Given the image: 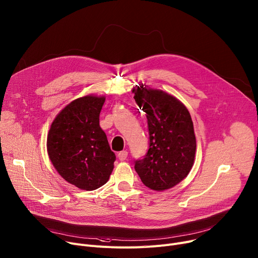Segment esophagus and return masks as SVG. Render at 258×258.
<instances>
[{"mask_svg":"<svg viewBox=\"0 0 258 258\" xmlns=\"http://www.w3.org/2000/svg\"><path fill=\"white\" fill-rule=\"evenodd\" d=\"M117 157H118V159H119L120 161H125L126 158H127V151H126V150L120 151V152L118 153Z\"/></svg>","mask_w":258,"mask_h":258,"instance_id":"1","label":"esophagus"}]
</instances>
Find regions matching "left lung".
I'll return each instance as SVG.
<instances>
[{
	"label": "left lung",
	"instance_id": "left-lung-1",
	"mask_svg": "<svg viewBox=\"0 0 258 258\" xmlns=\"http://www.w3.org/2000/svg\"><path fill=\"white\" fill-rule=\"evenodd\" d=\"M136 104L147 118L149 146L143 159L135 160L142 182L164 191L180 182L194 163L196 138L190 113L181 102L143 85L133 90Z\"/></svg>",
	"mask_w": 258,
	"mask_h": 258
}]
</instances>
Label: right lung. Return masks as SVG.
Wrapping results in <instances>:
<instances>
[{"label": "right lung", "mask_w": 258, "mask_h": 258, "mask_svg": "<svg viewBox=\"0 0 258 258\" xmlns=\"http://www.w3.org/2000/svg\"><path fill=\"white\" fill-rule=\"evenodd\" d=\"M105 100L87 95L72 101L55 118L47 135V153L58 173L86 191L109 180L116 160L99 126Z\"/></svg>", "instance_id": "obj_1"}]
</instances>
